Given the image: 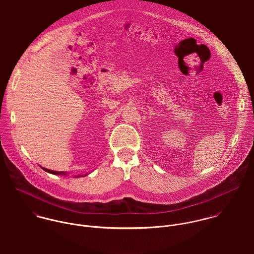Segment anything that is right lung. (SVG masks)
Returning <instances> with one entry per match:
<instances>
[{"label": "right lung", "instance_id": "1", "mask_svg": "<svg viewBox=\"0 0 254 254\" xmlns=\"http://www.w3.org/2000/svg\"><path fill=\"white\" fill-rule=\"evenodd\" d=\"M42 169L43 170H45L46 172H48V173H51V174H54V175H66V172H63V171H53V170H50V169H47V168H44V167H42ZM88 174H85V175H77V176H75L76 178L77 177H85V176H87Z\"/></svg>", "mask_w": 254, "mask_h": 254}]
</instances>
